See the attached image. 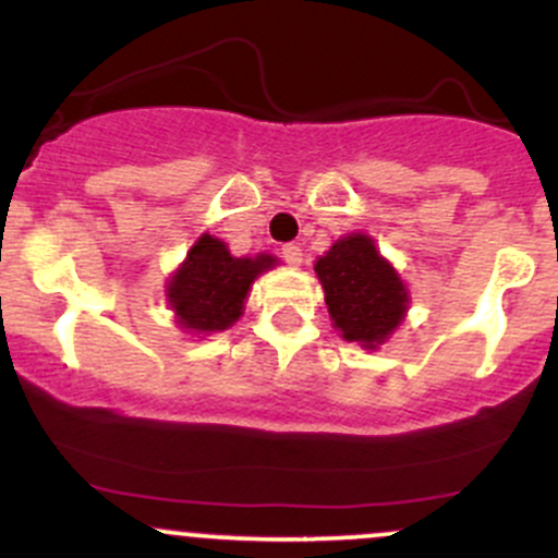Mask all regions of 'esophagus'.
Here are the masks:
<instances>
[{"mask_svg":"<svg viewBox=\"0 0 558 558\" xmlns=\"http://www.w3.org/2000/svg\"><path fill=\"white\" fill-rule=\"evenodd\" d=\"M280 253H283V262L289 264V267H300L302 264V247L300 245H283L280 247Z\"/></svg>","mask_w":558,"mask_h":558,"instance_id":"obj_1","label":"esophagus"}]
</instances>
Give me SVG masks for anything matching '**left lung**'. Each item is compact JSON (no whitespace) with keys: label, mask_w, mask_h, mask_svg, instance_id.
Segmentation results:
<instances>
[{"label":"left lung","mask_w":558,"mask_h":558,"mask_svg":"<svg viewBox=\"0 0 558 558\" xmlns=\"http://www.w3.org/2000/svg\"><path fill=\"white\" fill-rule=\"evenodd\" d=\"M332 327L349 343L376 351L409 313L411 296L398 269L378 253L373 236L354 231L329 245L313 264Z\"/></svg>","instance_id":"8db88e82"}]
</instances>
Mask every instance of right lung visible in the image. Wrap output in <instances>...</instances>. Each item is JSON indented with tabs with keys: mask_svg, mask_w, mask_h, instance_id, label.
<instances>
[{
	"mask_svg": "<svg viewBox=\"0 0 558 558\" xmlns=\"http://www.w3.org/2000/svg\"><path fill=\"white\" fill-rule=\"evenodd\" d=\"M272 267L278 258L269 253L236 258L223 240L202 234L166 280V302L185 332L196 338L223 332L240 322L253 280Z\"/></svg>",
	"mask_w": 558,
	"mask_h": 558,
	"instance_id": "add662e5",
	"label": "right lung"
}]
</instances>
